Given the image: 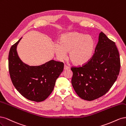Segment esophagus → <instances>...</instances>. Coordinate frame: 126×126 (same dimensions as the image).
Masks as SVG:
<instances>
[{"mask_svg": "<svg viewBox=\"0 0 126 126\" xmlns=\"http://www.w3.org/2000/svg\"><path fill=\"white\" fill-rule=\"evenodd\" d=\"M69 68V67L68 66H67V65H66L65 64L64 65V69L65 70H68V69Z\"/></svg>", "mask_w": 126, "mask_h": 126, "instance_id": "obj_1", "label": "esophagus"}]
</instances>
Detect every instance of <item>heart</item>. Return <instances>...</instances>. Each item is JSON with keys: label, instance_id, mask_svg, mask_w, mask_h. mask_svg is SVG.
Here are the masks:
<instances>
[{"label": "heart", "instance_id": "1", "mask_svg": "<svg viewBox=\"0 0 126 126\" xmlns=\"http://www.w3.org/2000/svg\"><path fill=\"white\" fill-rule=\"evenodd\" d=\"M96 48V41L92 35L78 32L62 35L60 43H55L53 48L58 58L65 60L69 53V59L75 65H82L93 57Z\"/></svg>", "mask_w": 126, "mask_h": 126}]
</instances>
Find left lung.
<instances>
[{
	"instance_id": "1",
	"label": "left lung",
	"mask_w": 126,
	"mask_h": 126,
	"mask_svg": "<svg viewBox=\"0 0 126 126\" xmlns=\"http://www.w3.org/2000/svg\"><path fill=\"white\" fill-rule=\"evenodd\" d=\"M120 68L119 53L115 43L101 32L92 58L82 66L71 68L72 86L82 99H96L110 90Z\"/></svg>"
}]
</instances>
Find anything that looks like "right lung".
<instances>
[{"mask_svg": "<svg viewBox=\"0 0 126 126\" xmlns=\"http://www.w3.org/2000/svg\"><path fill=\"white\" fill-rule=\"evenodd\" d=\"M21 38L11 46L9 51L8 67L10 78L16 90L23 97L40 102L51 94L56 79L63 70L64 63L51 60L41 65L29 66L23 63L16 50Z\"/></svg>", "mask_w": 126, "mask_h": 126, "instance_id": "obj_1", "label": "right lung"}]
</instances>
